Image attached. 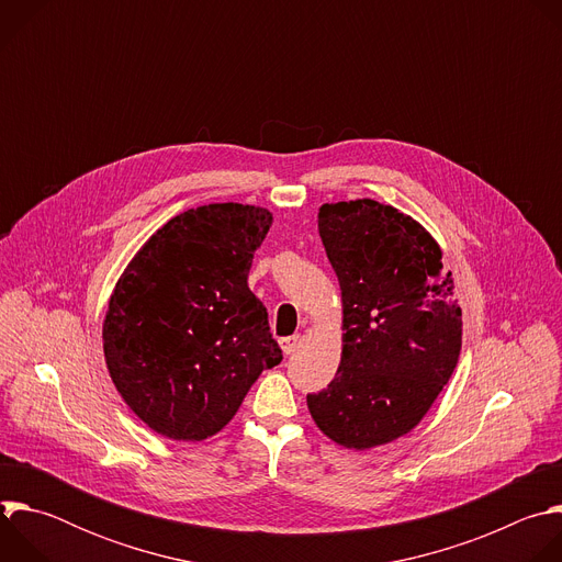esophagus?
I'll use <instances>...</instances> for the list:
<instances>
[{
    "label": "esophagus",
    "mask_w": 562,
    "mask_h": 562,
    "mask_svg": "<svg viewBox=\"0 0 562 562\" xmlns=\"http://www.w3.org/2000/svg\"><path fill=\"white\" fill-rule=\"evenodd\" d=\"M300 347V336H289V338H280V349L284 356H291L295 349Z\"/></svg>",
    "instance_id": "34e87169"
}]
</instances>
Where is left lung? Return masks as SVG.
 Returning a JSON list of instances; mask_svg holds the SVG:
<instances>
[{
    "label": "left lung",
    "instance_id": "obj_1",
    "mask_svg": "<svg viewBox=\"0 0 562 562\" xmlns=\"http://www.w3.org/2000/svg\"><path fill=\"white\" fill-rule=\"evenodd\" d=\"M317 231L342 291L336 378L308 393L334 442L364 451L409 434L449 382L462 311L442 249L412 215L375 200L323 204Z\"/></svg>",
    "mask_w": 562,
    "mask_h": 562
}]
</instances>
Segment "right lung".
<instances>
[{"label": "right lung", "instance_id": "right-lung-1", "mask_svg": "<svg viewBox=\"0 0 562 562\" xmlns=\"http://www.w3.org/2000/svg\"><path fill=\"white\" fill-rule=\"evenodd\" d=\"M273 213L189 209L157 228L120 276L102 327L111 380L131 412L171 440L224 429L265 369L282 362L247 280Z\"/></svg>", "mask_w": 562, "mask_h": 562}]
</instances>
